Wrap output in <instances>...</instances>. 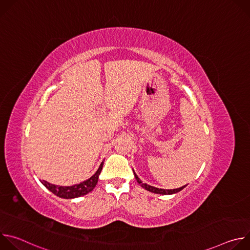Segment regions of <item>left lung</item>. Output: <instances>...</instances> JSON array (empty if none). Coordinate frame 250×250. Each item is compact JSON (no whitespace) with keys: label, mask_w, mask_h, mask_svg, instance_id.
Here are the masks:
<instances>
[{"label":"left lung","mask_w":250,"mask_h":250,"mask_svg":"<svg viewBox=\"0 0 250 250\" xmlns=\"http://www.w3.org/2000/svg\"><path fill=\"white\" fill-rule=\"evenodd\" d=\"M133 174H134V177L135 179L137 181L138 184H140V186L142 188H145L146 190L151 192V193H155V194H160V195H172V194H176L178 192H180L181 190H183L187 185H184L180 188H177V189H170V190H165V189H159V188H156V187H153V186H150V185H147L146 183H142L141 180L139 179V178L137 177V175L135 174V172L133 171Z\"/></svg>","instance_id":"1"}]
</instances>
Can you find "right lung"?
Listing matches in <instances>:
<instances>
[{
	"label": "right lung",
	"mask_w": 250,
	"mask_h": 250,
	"mask_svg": "<svg viewBox=\"0 0 250 250\" xmlns=\"http://www.w3.org/2000/svg\"><path fill=\"white\" fill-rule=\"evenodd\" d=\"M104 165V161L101 163L99 169L96 171V173L90 177L88 180L83 181L80 184H76L73 186H58V185H54V184H50L47 181H42V183L50 191L52 192L54 195H56L57 197L63 198V199H74V198H78L81 196H84L88 193H90L91 191H93V189L96 187L98 180H99V175L102 171Z\"/></svg>",
	"instance_id": "obj_1"
}]
</instances>
